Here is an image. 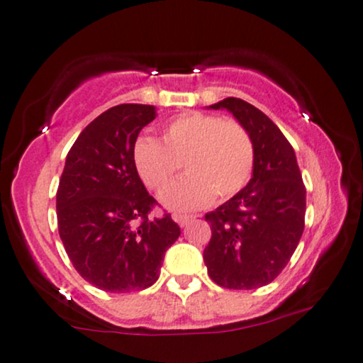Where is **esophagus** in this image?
<instances>
[{"mask_svg": "<svg viewBox=\"0 0 363 363\" xmlns=\"http://www.w3.org/2000/svg\"><path fill=\"white\" fill-rule=\"evenodd\" d=\"M172 218H174V221L179 223V226H186L189 221H192V216L182 215V213H174V215H172Z\"/></svg>", "mask_w": 363, "mask_h": 363, "instance_id": "1", "label": "esophagus"}]
</instances>
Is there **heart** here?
Returning a JSON list of instances; mask_svg holds the SVG:
<instances>
[{"label":"heart","instance_id":"b5f03b06","mask_svg":"<svg viewBox=\"0 0 363 363\" xmlns=\"http://www.w3.org/2000/svg\"><path fill=\"white\" fill-rule=\"evenodd\" d=\"M254 143L240 122L213 113L191 111L172 117L161 128V142L140 137L133 163L151 191L160 192L179 172L187 176L163 194L171 208L196 210L215 200L236 196L254 171Z\"/></svg>","mask_w":363,"mask_h":363}]
</instances>
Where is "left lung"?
I'll return each mask as SVG.
<instances>
[{
  "label": "left lung",
  "instance_id": "1",
  "mask_svg": "<svg viewBox=\"0 0 363 363\" xmlns=\"http://www.w3.org/2000/svg\"><path fill=\"white\" fill-rule=\"evenodd\" d=\"M210 107L230 111L250 132L256 160L247 186L205 215L212 238L203 261L216 285L259 289L279 277L298 246L306 189L294 147L266 113L238 97Z\"/></svg>",
  "mask_w": 363,
  "mask_h": 363
}]
</instances>
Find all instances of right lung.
Here are the masks:
<instances>
[{"label": "right lung", "instance_id": "obj_1", "mask_svg": "<svg viewBox=\"0 0 363 363\" xmlns=\"http://www.w3.org/2000/svg\"><path fill=\"white\" fill-rule=\"evenodd\" d=\"M156 117L153 106L121 104L96 117L69 148L57 191L58 233L86 282L112 294L153 285L167 247L181 235L133 163V145Z\"/></svg>", "mask_w": 363, "mask_h": 363}]
</instances>
